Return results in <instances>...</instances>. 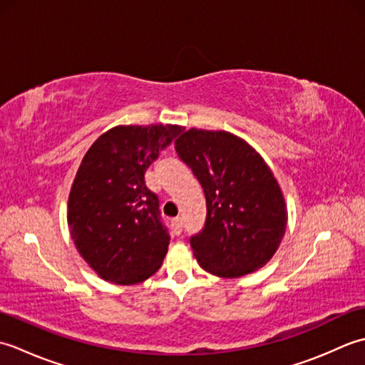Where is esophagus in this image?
Instances as JSON below:
<instances>
[{
    "label": "esophagus",
    "instance_id": "1",
    "mask_svg": "<svg viewBox=\"0 0 365 365\" xmlns=\"http://www.w3.org/2000/svg\"><path fill=\"white\" fill-rule=\"evenodd\" d=\"M182 230H183V221H182V218H174L173 220V232H174L175 235H180Z\"/></svg>",
    "mask_w": 365,
    "mask_h": 365
}]
</instances>
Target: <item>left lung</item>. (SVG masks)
<instances>
[{"label": "left lung", "mask_w": 365, "mask_h": 365, "mask_svg": "<svg viewBox=\"0 0 365 365\" xmlns=\"http://www.w3.org/2000/svg\"><path fill=\"white\" fill-rule=\"evenodd\" d=\"M174 144L205 195V224L190 238L199 265L221 277L262 268L287 227L282 191L267 163L227 131L191 128Z\"/></svg>", "instance_id": "obj_1"}]
</instances>
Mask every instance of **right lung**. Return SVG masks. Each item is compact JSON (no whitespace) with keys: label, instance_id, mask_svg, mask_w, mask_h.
Instances as JSON below:
<instances>
[{"label":"right lung","instance_id":"right-lung-1","mask_svg":"<svg viewBox=\"0 0 365 365\" xmlns=\"http://www.w3.org/2000/svg\"><path fill=\"white\" fill-rule=\"evenodd\" d=\"M182 131L161 123L119 125L84 155L67 221L76 250L105 281L138 284L161 267L170 237L144 174Z\"/></svg>","mask_w":365,"mask_h":365}]
</instances>
